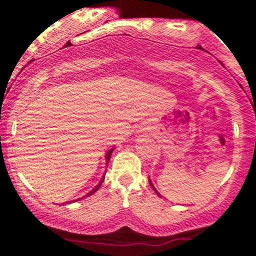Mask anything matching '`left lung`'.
Masks as SVG:
<instances>
[{"label": "left lung", "instance_id": "1", "mask_svg": "<svg viewBox=\"0 0 256 256\" xmlns=\"http://www.w3.org/2000/svg\"><path fill=\"white\" fill-rule=\"evenodd\" d=\"M149 184H150L152 188H153V190H154V191H156V195H158V196H162V195H160V192H158V191H156V188H154V185H153V184H152L150 178H149Z\"/></svg>", "mask_w": 256, "mask_h": 256}]
</instances>
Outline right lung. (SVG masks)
<instances>
[{"mask_svg": "<svg viewBox=\"0 0 256 256\" xmlns=\"http://www.w3.org/2000/svg\"><path fill=\"white\" fill-rule=\"evenodd\" d=\"M114 149H110V150H108L107 153H106V162H107V164H108V162H110V160H111V154H112V152H114ZM103 181H104V177H103V178L100 180V182L98 184V185H96V188H94L93 190L90 191V192H88V194H86V196H89V195L94 194V192H96V191L100 188V185H102ZM82 198H84V196H82ZM80 199H82V198H80ZM78 200H79V199H78ZM74 202H75V200H74ZM64 204H66V202H64Z\"/></svg>", "mask_w": 256, "mask_h": 256, "instance_id": "obj_1", "label": "right lung"}]
</instances>
